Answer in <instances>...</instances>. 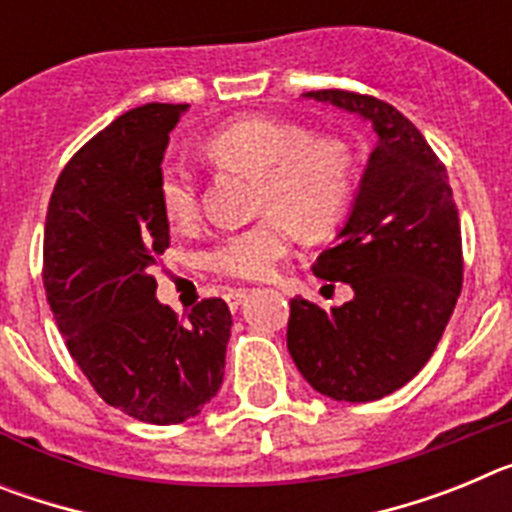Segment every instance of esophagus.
<instances>
[{
  "label": "esophagus",
  "instance_id": "esophagus-1",
  "mask_svg": "<svg viewBox=\"0 0 512 512\" xmlns=\"http://www.w3.org/2000/svg\"><path fill=\"white\" fill-rule=\"evenodd\" d=\"M243 297H246V289H228V292H225V302H228L230 310H238Z\"/></svg>",
  "mask_w": 512,
  "mask_h": 512
}]
</instances>
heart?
I'll return each mask as SVG.
<instances>
[{"label": "heart", "mask_w": 512, "mask_h": 512, "mask_svg": "<svg viewBox=\"0 0 512 512\" xmlns=\"http://www.w3.org/2000/svg\"><path fill=\"white\" fill-rule=\"evenodd\" d=\"M202 151L220 166L259 174V223L225 235L207 256L223 277L264 279L292 246L295 225L307 235L330 230L354 194V158L341 140L310 138L302 125L277 117H238L212 130ZM158 200L176 228L194 223L200 212L197 182L182 161L161 169Z\"/></svg>", "instance_id": "obj_1"}]
</instances>
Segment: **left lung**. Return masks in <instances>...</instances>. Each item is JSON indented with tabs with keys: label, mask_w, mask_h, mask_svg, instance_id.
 <instances>
[{
	"label": "left lung",
	"mask_w": 512,
	"mask_h": 512,
	"mask_svg": "<svg viewBox=\"0 0 512 512\" xmlns=\"http://www.w3.org/2000/svg\"><path fill=\"white\" fill-rule=\"evenodd\" d=\"M305 97L372 122L377 148L336 246L312 264L315 277L354 289V300L325 312L295 297L287 348L312 390L372 402L408 384L446 330L464 279L459 210L446 166L392 104L343 89Z\"/></svg>",
	"instance_id": "8db88e82"
}]
</instances>
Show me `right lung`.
<instances>
[{
  "label": "right lung",
  "instance_id": "1",
  "mask_svg": "<svg viewBox=\"0 0 512 512\" xmlns=\"http://www.w3.org/2000/svg\"><path fill=\"white\" fill-rule=\"evenodd\" d=\"M184 112L153 102L117 117L66 164L45 215L43 284L69 354L107 405L153 425L184 423L217 395L233 325L217 297L187 320L156 300L161 161Z\"/></svg>",
  "mask_w": 512,
  "mask_h": 512
}]
</instances>
